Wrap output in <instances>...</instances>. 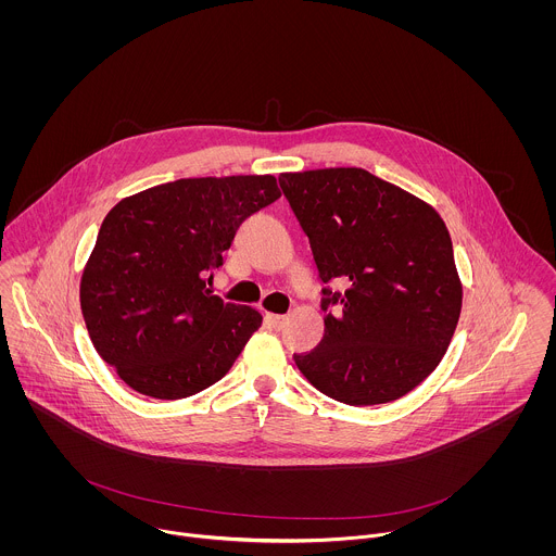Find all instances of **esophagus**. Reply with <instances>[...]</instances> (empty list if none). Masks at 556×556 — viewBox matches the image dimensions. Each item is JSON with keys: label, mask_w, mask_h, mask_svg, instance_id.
<instances>
[{"label": "esophagus", "mask_w": 556, "mask_h": 556, "mask_svg": "<svg viewBox=\"0 0 556 556\" xmlns=\"http://www.w3.org/2000/svg\"><path fill=\"white\" fill-rule=\"evenodd\" d=\"M265 323H267L269 327H274V329H282L285 323H287V317H285V315H271V313H267V315H265Z\"/></svg>", "instance_id": "esophagus-1"}]
</instances>
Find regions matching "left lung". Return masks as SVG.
I'll return each mask as SVG.
<instances>
[{
	"label": "left lung",
	"instance_id": "8db88e82",
	"mask_svg": "<svg viewBox=\"0 0 556 556\" xmlns=\"http://www.w3.org/2000/svg\"><path fill=\"white\" fill-rule=\"evenodd\" d=\"M280 188L311 239L325 336L295 355L302 375L353 406L415 390L443 359L463 308L450 231L415 194L357 166L282 173Z\"/></svg>",
	"mask_w": 556,
	"mask_h": 556
}]
</instances>
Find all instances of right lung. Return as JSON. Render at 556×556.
Wrapping results in <instances>:
<instances>
[{
	"mask_svg": "<svg viewBox=\"0 0 556 556\" xmlns=\"http://www.w3.org/2000/svg\"><path fill=\"white\" fill-rule=\"evenodd\" d=\"M280 197L274 175L188 177L122 199L80 276L98 355L143 396L179 400L220 381L261 313L212 295L239 225Z\"/></svg>",
	"mask_w": 556,
	"mask_h": 556,
	"instance_id": "add662e5",
	"label": "right lung"
}]
</instances>
